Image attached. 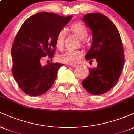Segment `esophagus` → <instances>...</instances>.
Listing matches in <instances>:
<instances>
[{
    "label": "esophagus",
    "mask_w": 134,
    "mask_h": 134,
    "mask_svg": "<svg viewBox=\"0 0 134 134\" xmlns=\"http://www.w3.org/2000/svg\"><path fill=\"white\" fill-rule=\"evenodd\" d=\"M69 65L70 66V67H76L77 66V64H69Z\"/></svg>",
    "instance_id": "34e87169"
}]
</instances>
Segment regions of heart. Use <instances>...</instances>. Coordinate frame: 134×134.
Masks as SVG:
<instances>
[{
  "label": "heart",
  "mask_w": 134,
  "mask_h": 134,
  "mask_svg": "<svg viewBox=\"0 0 134 134\" xmlns=\"http://www.w3.org/2000/svg\"><path fill=\"white\" fill-rule=\"evenodd\" d=\"M67 31L69 33L75 35L80 39L81 44L85 45L86 44V38L87 35V30L84 24L81 22H75L67 27ZM65 34L63 30H60L55 38V45L58 50H62L64 48L65 43ZM83 55V52L81 50H70L60 55L58 59L62 62L69 64H74L77 63Z\"/></svg>",
  "instance_id": "b5f03b06"
}]
</instances>
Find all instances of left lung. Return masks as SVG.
<instances>
[{
  "label": "left lung",
  "instance_id": "obj_1",
  "mask_svg": "<svg viewBox=\"0 0 134 134\" xmlns=\"http://www.w3.org/2000/svg\"><path fill=\"white\" fill-rule=\"evenodd\" d=\"M83 20L93 33V44L85 58H95L98 66L90 69L82 86L92 94H103L116 84L122 72L125 61L122 41L114 23L102 14H87Z\"/></svg>",
  "mask_w": 134,
  "mask_h": 134
}]
</instances>
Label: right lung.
<instances>
[{
    "label": "right lung",
    "mask_w": 134,
    "mask_h": 134,
    "mask_svg": "<svg viewBox=\"0 0 134 134\" xmlns=\"http://www.w3.org/2000/svg\"><path fill=\"white\" fill-rule=\"evenodd\" d=\"M71 18L40 12L30 17L20 27L12 46V73L26 94H43L55 82L58 69L64 64L51 62L42 66L40 60L47 55L53 57L57 35Z\"/></svg>",
    "instance_id": "obj_1"
}]
</instances>
